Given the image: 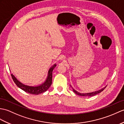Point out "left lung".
<instances>
[{
	"mask_svg": "<svg viewBox=\"0 0 124 124\" xmlns=\"http://www.w3.org/2000/svg\"><path fill=\"white\" fill-rule=\"evenodd\" d=\"M71 87L72 88V90L74 92V93H76L77 94L79 95V96H85V97H92V96H93L94 95L97 94L99 93H101L102 92L104 89L106 88V87H107V86H105V87H103V88L100 89V90H97V91H93V92H91V93H79V92L76 91L75 89H74L73 88V87H72L71 85H70Z\"/></svg>",
	"mask_w": 124,
	"mask_h": 124,
	"instance_id": "8db88e82",
	"label": "left lung"
}]
</instances>
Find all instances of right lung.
<instances>
[{
	"mask_svg": "<svg viewBox=\"0 0 124 124\" xmlns=\"http://www.w3.org/2000/svg\"><path fill=\"white\" fill-rule=\"evenodd\" d=\"M56 64H54L49 69L47 73V76L45 81L41 84L37 85H28L23 83L17 79L15 76L13 74H11L14 82L22 90L25 92L31 94H39L46 91L50 88L52 82V72L53 69L55 68Z\"/></svg>",
	"mask_w": 124,
	"mask_h": 124,
	"instance_id": "1",
	"label": "right lung"
}]
</instances>
